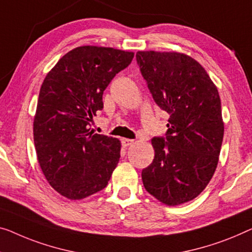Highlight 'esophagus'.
<instances>
[{
    "label": "esophagus",
    "mask_w": 252,
    "mask_h": 252,
    "mask_svg": "<svg viewBox=\"0 0 252 252\" xmlns=\"http://www.w3.org/2000/svg\"><path fill=\"white\" fill-rule=\"evenodd\" d=\"M132 144H133V140H131V139H126V138L122 139L123 147H129V146L132 145Z\"/></svg>",
    "instance_id": "esophagus-1"
}]
</instances>
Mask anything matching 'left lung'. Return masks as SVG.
<instances>
[{
  "label": "left lung",
  "instance_id": "1",
  "mask_svg": "<svg viewBox=\"0 0 252 252\" xmlns=\"http://www.w3.org/2000/svg\"><path fill=\"white\" fill-rule=\"evenodd\" d=\"M137 63L155 103L170 114L155 157L141 172L145 189L163 204L196 198L212 179L224 136L220 99L206 70L190 56L138 52Z\"/></svg>",
  "mask_w": 252,
  "mask_h": 252
}]
</instances>
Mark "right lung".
Instances as JSON below:
<instances>
[{"label": "right lung", "instance_id": "1", "mask_svg": "<svg viewBox=\"0 0 252 252\" xmlns=\"http://www.w3.org/2000/svg\"><path fill=\"white\" fill-rule=\"evenodd\" d=\"M133 53L80 46L66 53L45 78L33 119L38 163L48 183L77 200L103 190L120 159L118 139L89 131L103 110V93Z\"/></svg>", "mask_w": 252, "mask_h": 252}]
</instances>
